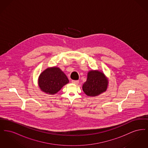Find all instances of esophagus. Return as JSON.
Instances as JSON below:
<instances>
[{
    "instance_id": "1",
    "label": "esophagus",
    "mask_w": 148,
    "mask_h": 148,
    "mask_svg": "<svg viewBox=\"0 0 148 148\" xmlns=\"http://www.w3.org/2000/svg\"><path fill=\"white\" fill-rule=\"evenodd\" d=\"M71 82H72V83H73L74 84H77L79 83V81L78 80H72Z\"/></svg>"
}]
</instances>
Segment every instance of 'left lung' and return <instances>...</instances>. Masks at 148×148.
Segmentation results:
<instances>
[{
    "label": "left lung",
    "instance_id": "1",
    "mask_svg": "<svg viewBox=\"0 0 148 148\" xmlns=\"http://www.w3.org/2000/svg\"><path fill=\"white\" fill-rule=\"evenodd\" d=\"M108 83V78L103 71L91 70L88 73L86 81L82 89L87 96L97 97L106 91Z\"/></svg>",
    "mask_w": 148,
    "mask_h": 148
}]
</instances>
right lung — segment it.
<instances>
[{"instance_id":"1","label":"right lung","mask_w":148,"mask_h":148,"mask_svg":"<svg viewBox=\"0 0 148 148\" xmlns=\"http://www.w3.org/2000/svg\"><path fill=\"white\" fill-rule=\"evenodd\" d=\"M69 82L65 74L57 66L45 69L40 73L38 80L40 90L49 95L56 94Z\"/></svg>"}]
</instances>
